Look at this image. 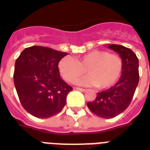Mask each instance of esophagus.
Returning a JSON list of instances; mask_svg holds the SVG:
<instances>
[{"instance_id":"1","label":"esophagus","mask_w":150,"mask_h":150,"mask_svg":"<svg viewBox=\"0 0 150 150\" xmlns=\"http://www.w3.org/2000/svg\"><path fill=\"white\" fill-rule=\"evenodd\" d=\"M75 89L79 90V91H80V92H83V93L86 92V89H84V88H75Z\"/></svg>"}]
</instances>
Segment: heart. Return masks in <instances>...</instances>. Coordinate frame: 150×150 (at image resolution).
Wrapping results in <instances>:
<instances>
[{"label":"heart","mask_w":150,"mask_h":150,"mask_svg":"<svg viewBox=\"0 0 150 150\" xmlns=\"http://www.w3.org/2000/svg\"><path fill=\"white\" fill-rule=\"evenodd\" d=\"M122 68V58L105 50H93L75 60L70 57H63L58 64L61 75L67 82H75L86 70L88 75L77 83L80 85L97 86L99 89L115 85L121 76Z\"/></svg>","instance_id":"b5f03b06"}]
</instances>
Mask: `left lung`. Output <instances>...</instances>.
<instances>
[{"label":"left lung","mask_w":150,"mask_h":150,"mask_svg":"<svg viewBox=\"0 0 150 150\" xmlns=\"http://www.w3.org/2000/svg\"><path fill=\"white\" fill-rule=\"evenodd\" d=\"M108 48L122 58V75L115 86L98 93L95 100L87 103L94 115L104 119L114 118L128 107L139 83V61L133 51L119 45H109Z\"/></svg>","instance_id":"1"}]
</instances>
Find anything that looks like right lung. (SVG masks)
Listing matches in <instances>:
<instances>
[{"mask_svg":"<svg viewBox=\"0 0 150 150\" xmlns=\"http://www.w3.org/2000/svg\"><path fill=\"white\" fill-rule=\"evenodd\" d=\"M67 53L42 46L26 48L17 58L13 82L23 108L47 119L63 109L72 87L60 77L58 63Z\"/></svg>","mask_w":150,"mask_h":150,"instance_id":"obj_1","label":"right lung"}]
</instances>
